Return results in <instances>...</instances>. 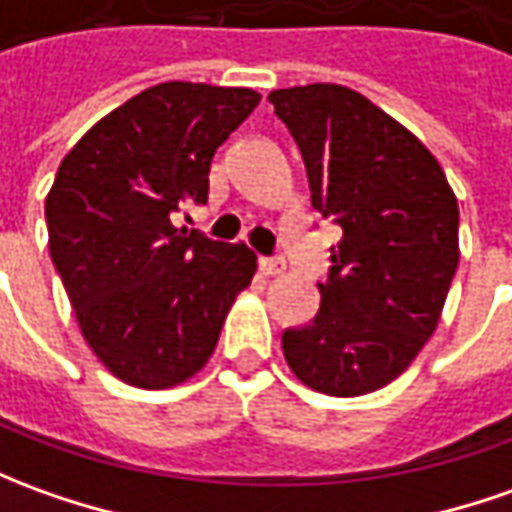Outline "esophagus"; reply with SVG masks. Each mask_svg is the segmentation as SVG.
I'll list each match as a JSON object with an SVG mask.
<instances>
[{
	"label": "esophagus",
	"instance_id": "34e87169",
	"mask_svg": "<svg viewBox=\"0 0 512 512\" xmlns=\"http://www.w3.org/2000/svg\"><path fill=\"white\" fill-rule=\"evenodd\" d=\"M260 271L266 277H280L285 271V260L283 257H260Z\"/></svg>",
	"mask_w": 512,
	"mask_h": 512
}]
</instances>
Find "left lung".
<instances>
[{
  "mask_svg": "<svg viewBox=\"0 0 512 512\" xmlns=\"http://www.w3.org/2000/svg\"><path fill=\"white\" fill-rule=\"evenodd\" d=\"M300 145L311 204L342 227L311 325L285 330L305 387L356 398L387 387L440 322L460 263V207L440 162L364 95L339 83L271 92Z\"/></svg>",
  "mask_w": 512,
  "mask_h": 512,
  "instance_id": "1",
  "label": "left lung"
}]
</instances>
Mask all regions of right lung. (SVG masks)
<instances>
[{"instance_id":"add662e5","label":"right lung","mask_w":512,"mask_h":512,"mask_svg":"<svg viewBox=\"0 0 512 512\" xmlns=\"http://www.w3.org/2000/svg\"><path fill=\"white\" fill-rule=\"evenodd\" d=\"M257 103L243 86L159 83L97 120L55 173L44 201L52 263L86 344L131 387L193 378L255 277L246 243L173 218L207 204L212 156Z\"/></svg>"}]
</instances>
